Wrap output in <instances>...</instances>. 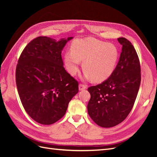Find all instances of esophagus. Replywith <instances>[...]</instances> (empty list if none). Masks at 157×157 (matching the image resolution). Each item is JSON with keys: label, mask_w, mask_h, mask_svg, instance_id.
I'll return each mask as SVG.
<instances>
[{"label": "esophagus", "mask_w": 157, "mask_h": 157, "mask_svg": "<svg viewBox=\"0 0 157 157\" xmlns=\"http://www.w3.org/2000/svg\"><path fill=\"white\" fill-rule=\"evenodd\" d=\"M86 86H84V85H83V84H79V86H78V88H79V90L80 91H82V90H85L86 89Z\"/></svg>", "instance_id": "1"}]
</instances>
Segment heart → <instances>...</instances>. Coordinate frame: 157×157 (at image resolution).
I'll return each mask as SVG.
<instances>
[{
	"label": "heart",
	"instance_id": "1",
	"mask_svg": "<svg viewBox=\"0 0 157 157\" xmlns=\"http://www.w3.org/2000/svg\"><path fill=\"white\" fill-rule=\"evenodd\" d=\"M118 51L112 44H107L93 38L75 40L71 51L64 56L68 72L75 76L79 69L80 61H83L85 79L102 82L113 74L118 59Z\"/></svg>",
	"mask_w": 157,
	"mask_h": 157
}]
</instances>
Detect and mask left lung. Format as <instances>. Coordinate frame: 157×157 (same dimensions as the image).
<instances>
[{
	"label": "left lung",
	"mask_w": 157,
	"mask_h": 157,
	"mask_svg": "<svg viewBox=\"0 0 157 157\" xmlns=\"http://www.w3.org/2000/svg\"><path fill=\"white\" fill-rule=\"evenodd\" d=\"M117 40L122 47L115 71L101 84L88 89L91 95L88 115L103 128L115 126L129 115L141 82L140 64L135 48L125 38Z\"/></svg>",
	"instance_id": "obj_1"
}]
</instances>
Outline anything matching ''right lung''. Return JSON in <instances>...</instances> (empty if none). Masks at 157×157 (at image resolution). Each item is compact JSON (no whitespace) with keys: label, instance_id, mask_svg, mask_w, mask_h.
I'll use <instances>...</instances> for the list:
<instances>
[{"label":"right lung","instance_id":"right-lung-1","mask_svg":"<svg viewBox=\"0 0 157 157\" xmlns=\"http://www.w3.org/2000/svg\"><path fill=\"white\" fill-rule=\"evenodd\" d=\"M73 37L59 40L39 36L28 44L16 71L19 96L27 113L38 123L52 124L62 118L78 92V84L65 71L61 51Z\"/></svg>","mask_w":157,"mask_h":157}]
</instances>
